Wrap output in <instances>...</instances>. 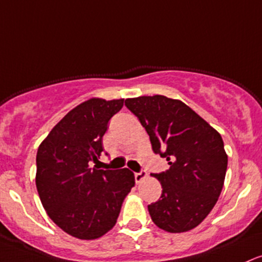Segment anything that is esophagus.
<instances>
[{"label":"esophagus","instance_id":"1","mask_svg":"<svg viewBox=\"0 0 262 262\" xmlns=\"http://www.w3.org/2000/svg\"><path fill=\"white\" fill-rule=\"evenodd\" d=\"M134 177H136V183H140L146 178V173L145 171H140V173L134 174Z\"/></svg>","mask_w":262,"mask_h":262}]
</instances>
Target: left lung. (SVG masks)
<instances>
[{"instance_id":"obj_1","label":"left lung","mask_w":262,"mask_h":262,"mask_svg":"<svg viewBox=\"0 0 262 262\" xmlns=\"http://www.w3.org/2000/svg\"><path fill=\"white\" fill-rule=\"evenodd\" d=\"M150 138L154 153L170 168L154 174L162 196L148 205L151 220L168 232L196 228L216 204L228 168L223 138L179 99L143 96L125 99Z\"/></svg>"}]
</instances>
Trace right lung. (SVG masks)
Segmentation results:
<instances>
[{"label":"right lung","instance_id":"add662e5","mask_svg":"<svg viewBox=\"0 0 262 262\" xmlns=\"http://www.w3.org/2000/svg\"><path fill=\"white\" fill-rule=\"evenodd\" d=\"M124 99L91 98L68 112L37 150L36 186L48 216L71 236L94 240L116 225L136 184L129 169L102 170L97 163L108 122Z\"/></svg>","mask_w":262,"mask_h":262}]
</instances>
